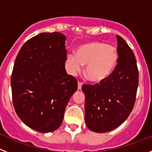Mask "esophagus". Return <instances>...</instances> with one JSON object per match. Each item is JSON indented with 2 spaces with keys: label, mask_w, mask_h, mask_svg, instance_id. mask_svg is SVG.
<instances>
[{
  "label": "esophagus",
  "mask_w": 152,
  "mask_h": 152,
  "mask_svg": "<svg viewBox=\"0 0 152 152\" xmlns=\"http://www.w3.org/2000/svg\"><path fill=\"white\" fill-rule=\"evenodd\" d=\"M81 88H82V83L78 81V84H77V88H78V90H80L81 89Z\"/></svg>",
  "instance_id": "34e87169"
}]
</instances>
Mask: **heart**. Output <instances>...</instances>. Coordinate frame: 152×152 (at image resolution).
I'll return each instance as SVG.
<instances>
[{
  "instance_id": "1",
  "label": "heart",
  "mask_w": 152,
  "mask_h": 152,
  "mask_svg": "<svg viewBox=\"0 0 152 152\" xmlns=\"http://www.w3.org/2000/svg\"><path fill=\"white\" fill-rule=\"evenodd\" d=\"M116 48L107 44L93 42L79 47L75 54L68 56V61L72 73L80 71L82 64H87L86 76L88 80L100 82L107 78L114 69L117 61Z\"/></svg>"
}]
</instances>
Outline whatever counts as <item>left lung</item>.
Segmentation results:
<instances>
[{"label": "left lung", "instance_id": "obj_1", "mask_svg": "<svg viewBox=\"0 0 152 152\" xmlns=\"http://www.w3.org/2000/svg\"><path fill=\"white\" fill-rule=\"evenodd\" d=\"M117 38V64L107 78L95 84H83L85 123L99 133L117 128L131 113L139 85L135 55L121 36Z\"/></svg>", "mask_w": 152, "mask_h": 152}]
</instances>
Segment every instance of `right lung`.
<instances>
[{
    "mask_svg": "<svg viewBox=\"0 0 152 152\" xmlns=\"http://www.w3.org/2000/svg\"><path fill=\"white\" fill-rule=\"evenodd\" d=\"M65 40L58 32L38 34L21 47L13 65L14 110L26 126L42 133L59 128L65 107L77 89L76 78L64 68Z\"/></svg>",
    "mask_w": 152,
    "mask_h": 152,
    "instance_id": "add662e5",
    "label": "right lung"
}]
</instances>
